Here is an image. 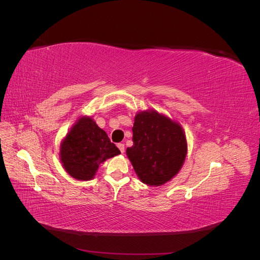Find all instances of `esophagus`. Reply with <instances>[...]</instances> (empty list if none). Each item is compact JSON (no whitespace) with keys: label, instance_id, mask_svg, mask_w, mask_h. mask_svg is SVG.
Returning a JSON list of instances; mask_svg holds the SVG:
<instances>
[{"label":"esophagus","instance_id":"1","mask_svg":"<svg viewBox=\"0 0 260 260\" xmlns=\"http://www.w3.org/2000/svg\"><path fill=\"white\" fill-rule=\"evenodd\" d=\"M117 146H118V148L120 149V152L123 154L124 153V144L123 143H118Z\"/></svg>","mask_w":260,"mask_h":260}]
</instances>
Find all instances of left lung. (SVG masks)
Returning <instances> with one entry per match:
<instances>
[{
  "mask_svg": "<svg viewBox=\"0 0 260 260\" xmlns=\"http://www.w3.org/2000/svg\"><path fill=\"white\" fill-rule=\"evenodd\" d=\"M133 145L127 156L139 179L159 186L174 178L187 154L185 133L180 123L158 112H139L133 123Z\"/></svg>",
  "mask_w": 260,
  "mask_h": 260,
  "instance_id": "left-lung-1",
  "label": "left lung"
}]
</instances>
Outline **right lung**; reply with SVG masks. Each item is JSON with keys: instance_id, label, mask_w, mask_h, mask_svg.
I'll use <instances>...</instances> for the list:
<instances>
[{"instance_id": "1", "label": "right lung", "mask_w": 260, "mask_h": 260, "mask_svg": "<svg viewBox=\"0 0 260 260\" xmlns=\"http://www.w3.org/2000/svg\"><path fill=\"white\" fill-rule=\"evenodd\" d=\"M119 154L106 132L89 116H82L76 121L61 141L59 149L62 167L69 176L81 181L92 180L102 162Z\"/></svg>"}]
</instances>
